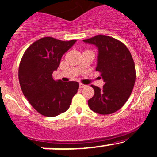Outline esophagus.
<instances>
[{
	"instance_id": "obj_1",
	"label": "esophagus",
	"mask_w": 157,
	"mask_h": 157,
	"mask_svg": "<svg viewBox=\"0 0 157 157\" xmlns=\"http://www.w3.org/2000/svg\"><path fill=\"white\" fill-rule=\"evenodd\" d=\"M86 86L84 85V84L80 83V88H84V87H86Z\"/></svg>"
}]
</instances>
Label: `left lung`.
Segmentation results:
<instances>
[{
  "label": "left lung",
  "instance_id": "8db88e82",
  "mask_svg": "<svg viewBox=\"0 0 157 157\" xmlns=\"http://www.w3.org/2000/svg\"><path fill=\"white\" fill-rule=\"evenodd\" d=\"M82 41L98 48L96 71L105 82L102 89L92 85L94 94L88 105L98 114H112L124 105L133 89L136 69L132 55L125 44L108 36L98 35Z\"/></svg>",
  "mask_w": 157,
  "mask_h": 157
}]
</instances>
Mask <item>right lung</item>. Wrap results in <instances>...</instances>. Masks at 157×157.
Listing matches in <instances>:
<instances>
[{
  "label": "right lung",
  "mask_w": 157,
  "mask_h": 157,
  "mask_svg": "<svg viewBox=\"0 0 157 157\" xmlns=\"http://www.w3.org/2000/svg\"><path fill=\"white\" fill-rule=\"evenodd\" d=\"M76 42L44 37L33 43L22 56L18 69L21 88L29 103L41 115L54 117L67 111L77 92V82L56 81L52 77L63 55Z\"/></svg>",
  "instance_id": "1"
}]
</instances>
